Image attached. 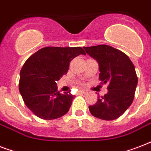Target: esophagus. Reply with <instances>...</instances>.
Returning a JSON list of instances; mask_svg holds the SVG:
<instances>
[{
  "label": "esophagus",
  "instance_id": "34e87169",
  "mask_svg": "<svg viewBox=\"0 0 151 151\" xmlns=\"http://www.w3.org/2000/svg\"><path fill=\"white\" fill-rule=\"evenodd\" d=\"M78 93H80V94H87V92L85 91V90H79L78 91Z\"/></svg>",
  "mask_w": 151,
  "mask_h": 151
}]
</instances>
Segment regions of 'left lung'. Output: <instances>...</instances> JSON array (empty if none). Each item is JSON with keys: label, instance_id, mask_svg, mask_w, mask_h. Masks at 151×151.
Instances as JSON below:
<instances>
[{"label": "left lung", "instance_id": "1", "mask_svg": "<svg viewBox=\"0 0 151 151\" xmlns=\"http://www.w3.org/2000/svg\"><path fill=\"white\" fill-rule=\"evenodd\" d=\"M84 48L99 63V80L103 84L108 83V92L88 106L90 112L99 119H117L134 99L138 83L135 66L126 54L111 46L100 45Z\"/></svg>", "mask_w": 151, "mask_h": 151}]
</instances>
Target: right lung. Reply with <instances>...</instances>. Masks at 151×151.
Listing matches in <instances>:
<instances>
[{
    "label": "right lung",
    "instance_id": "1",
    "mask_svg": "<svg viewBox=\"0 0 151 151\" xmlns=\"http://www.w3.org/2000/svg\"><path fill=\"white\" fill-rule=\"evenodd\" d=\"M81 47H45L28 58L20 71L19 89L25 104L41 119L52 120L68 112L74 96L59 93L56 81L67 73Z\"/></svg>",
    "mask_w": 151,
    "mask_h": 151
}]
</instances>
